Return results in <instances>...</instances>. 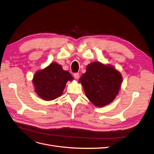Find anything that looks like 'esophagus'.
<instances>
[{"label":"esophagus","instance_id":"1","mask_svg":"<svg viewBox=\"0 0 154 154\" xmlns=\"http://www.w3.org/2000/svg\"><path fill=\"white\" fill-rule=\"evenodd\" d=\"M74 77L75 79H76V80H78V79H79V78H80V74H79L78 72H76L74 74Z\"/></svg>","mask_w":154,"mask_h":154}]
</instances>
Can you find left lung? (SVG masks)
Listing matches in <instances>:
<instances>
[{
	"label": "left lung",
	"mask_w": 154,
	"mask_h": 154,
	"mask_svg": "<svg viewBox=\"0 0 154 154\" xmlns=\"http://www.w3.org/2000/svg\"><path fill=\"white\" fill-rule=\"evenodd\" d=\"M87 98L96 106L111 103L118 94L122 76L111 66L100 62L88 65L86 72L79 80Z\"/></svg>",
	"instance_id": "8db88e82"
}]
</instances>
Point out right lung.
Instances as JSON below:
<instances>
[{
  "mask_svg": "<svg viewBox=\"0 0 154 154\" xmlns=\"http://www.w3.org/2000/svg\"><path fill=\"white\" fill-rule=\"evenodd\" d=\"M73 79L68 71L53 62L37 72L32 80L35 91L42 99L51 101L61 96L67 81Z\"/></svg>",
  "mask_w": 154,
  "mask_h": 154,
  "instance_id": "1",
  "label": "right lung"
}]
</instances>
